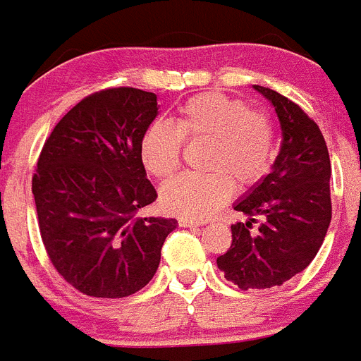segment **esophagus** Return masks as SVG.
<instances>
[{
	"instance_id": "obj_1",
	"label": "esophagus",
	"mask_w": 361,
	"mask_h": 361,
	"mask_svg": "<svg viewBox=\"0 0 361 361\" xmlns=\"http://www.w3.org/2000/svg\"><path fill=\"white\" fill-rule=\"evenodd\" d=\"M178 224H180L181 228H197V226H203L204 222H201V221H194V219L180 217V219H178Z\"/></svg>"
}]
</instances>
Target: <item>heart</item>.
<instances>
[{"label":"heart","instance_id":"obj_1","mask_svg":"<svg viewBox=\"0 0 361 361\" xmlns=\"http://www.w3.org/2000/svg\"><path fill=\"white\" fill-rule=\"evenodd\" d=\"M183 140L208 144L204 169L210 174H181L161 188V204L181 217H210L231 197L233 181L240 188L258 183L274 160V133L267 116L222 94L192 97L174 124L151 123L139 147L144 169L158 180L173 176L180 167Z\"/></svg>","mask_w":361,"mask_h":361}]
</instances>
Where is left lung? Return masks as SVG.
<instances>
[{
	"label": "left lung",
	"instance_id": "8db88e82",
	"mask_svg": "<svg viewBox=\"0 0 361 361\" xmlns=\"http://www.w3.org/2000/svg\"><path fill=\"white\" fill-rule=\"evenodd\" d=\"M252 89L274 106L281 146L271 173L235 203V210L249 219L231 224V247L217 258L224 278L242 290L279 287L305 271L331 222V161L321 130L276 90ZM257 214L264 222L252 234L250 222Z\"/></svg>",
	"mask_w": 361,
	"mask_h": 361
}]
</instances>
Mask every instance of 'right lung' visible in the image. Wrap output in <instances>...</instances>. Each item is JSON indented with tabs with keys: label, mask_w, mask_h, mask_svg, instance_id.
I'll use <instances>...</instances> for the list:
<instances>
[{
	"label": "right lung",
	"mask_w": 361,
	"mask_h": 361,
	"mask_svg": "<svg viewBox=\"0 0 361 361\" xmlns=\"http://www.w3.org/2000/svg\"><path fill=\"white\" fill-rule=\"evenodd\" d=\"M158 116L157 94L106 89L60 119L32 180L44 247L59 274L92 298L144 288L176 219L139 217L157 200L139 147Z\"/></svg>",
	"instance_id": "add662e5"
}]
</instances>
